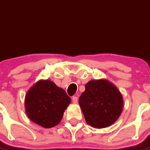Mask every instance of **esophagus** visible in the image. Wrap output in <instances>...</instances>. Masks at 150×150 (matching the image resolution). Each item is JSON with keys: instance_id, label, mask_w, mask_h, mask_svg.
I'll list each match as a JSON object with an SVG mask.
<instances>
[{"instance_id": "obj_1", "label": "esophagus", "mask_w": 150, "mask_h": 150, "mask_svg": "<svg viewBox=\"0 0 150 150\" xmlns=\"http://www.w3.org/2000/svg\"><path fill=\"white\" fill-rule=\"evenodd\" d=\"M72 102H73V103H77V102H78V97L76 96L72 97Z\"/></svg>"}]
</instances>
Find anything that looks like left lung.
Instances as JSON below:
<instances>
[{
	"instance_id": "8db88e82",
	"label": "left lung",
	"mask_w": 150,
	"mask_h": 150,
	"mask_svg": "<svg viewBox=\"0 0 150 150\" xmlns=\"http://www.w3.org/2000/svg\"><path fill=\"white\" fill-rule=\"evenodd\" d=\"M79 103L86 122L95 128L109 127L119 118L123 108L120 91L106 79L90 81Z\"/></svg>"
}]
</instances>
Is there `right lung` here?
I'll return each instance as SVG.
<instances>
[{
	"label": "right lung",
	"instance_id": "1",
	"mask_svg": "<svg viewBox=\"0 0 150 150\" xmlns=\"http://www.w3.org/2000/svg\"><path fill=\"white\" fill-rule=\"evenodd\" d=\"M71 103L66 91L50 80H40L27 92L25 112L31 121L50 128L62 120L63 113Z\"/></svg>",
	"mask_w": 150,
	"mask_h": 150
}]
</instances>
